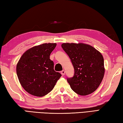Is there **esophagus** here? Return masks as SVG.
<instances>
[{"label":"esophagus","mask_w":123,"mask_h":123,"mask_svg":"<svg viewBox=\"0 0 123 123\" xmlns=\"http://www.w3.org/2000/svg\"><path fill=\"white\" fill-rule=\"evenodd\" d=\"M61 73L62 74V75H65V71L64 70H62L61 72Z\"/></svg>","instance_id":"1"}]
</instances>
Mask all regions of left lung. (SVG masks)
I'll return each mask as SVG.
<instances>
[{
	"label": "left lung",
	"mask_w": 123,
	"mask_h": 123,
	"mask_svg": "<svg viewBox=\"0 0 123 123\" xmlns=\"http://www.w3.org/2000/svg\"><path fill=\"white\" fill-rule=\"evenodd\" d=\"M62 47L71 60L74 69L73 77L67 78L71 89L82 96L95 91L105 74L102 55L86 44L63 43Z\"/></svg>",
	"instance_id": "left-lung-1"
}]
</instances>
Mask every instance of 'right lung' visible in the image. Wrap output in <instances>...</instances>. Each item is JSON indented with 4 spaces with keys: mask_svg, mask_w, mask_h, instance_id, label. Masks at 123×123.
<instances>
[{
    "mask_svg": "<svg viewBox=\"0 0 123 123\" xmlns=\"http://www.w3.org/2000/svg\"><path fill=\"white\" fill-rule=\"evenodd\" d=\"M56 43H44L26 51L17 65V74L25 91L42 97L50 92L62 76L55 72L50 55Z\"/></svg>",
    "mask_w": 123,
    "mask_h": 123,
    "instance_id": "obj_1",
    "label": "right lung"
}]
</instances>
